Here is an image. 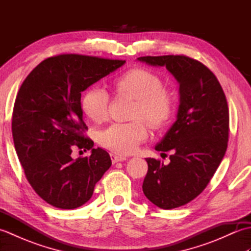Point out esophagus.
<instances>
[{
	"mask_svg": "<svg viewBox=\"0 0 251 251\" xmlns=\"http://www.w3.org/2000/svg\"><path fill=\"white\" fill-rule=\"evenodd\" d=\"M110 157H111V161H112V163L123 162V161H126V159H127L125 156L117 155V154H113V153H111V154H110Z\"/></svg>",
	"mask_w": 251,
	"mask_h": 251,
	"instance_id": "esophagus-1",
	"label": "esophagus"
}]
</instances>
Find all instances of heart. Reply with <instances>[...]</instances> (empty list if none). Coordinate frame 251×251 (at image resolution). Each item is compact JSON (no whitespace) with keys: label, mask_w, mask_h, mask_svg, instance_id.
<instances>
[{"label":"heart","mask_w":251,"mask_h":251,"mask_svg":"<svg viewBox=\"0 0 251 251\" xmlns=\"http://www.w3.org/2000/svg\"><path fill=\"white\" fill-rule=\"evenodd\" d=\"M117 96L135 99L131 120L125 124L111 125L98 136V141L105 149L120 154L135 152L148 137L147 124L157 130L167 124L172 117L175 98L169 89L164 87L163 78L146 68H132L115 79ZM110 95L100 87H92L84 94L81 108L90 121L101 124L109 117Z\"/></svg>","instance_id":"1"}]
</instances>
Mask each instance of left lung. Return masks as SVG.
Instances as JSON below:
<instances>
[{
	"instance_id": "left-lung-1",
	"label": "left lung",
	"mask_w": 251,
	"mask_h": 251,
	"mask_svg": "<svg viewBox=\"0 0 251 251\" xmlns=\"http://www.w3.org/2000/svg\"><path fill=\"white\" fill-rule=\"evenodd\" d=\"M138 60L166 67L180 85L177 121L155 150L172 152L170 163L146 158L142 191L162 209L188 204L209 183L225 156L228 141V108L216 75L184 55L146 56ZM164 154V153H162Z\"/></svg>"
}]
</instances>
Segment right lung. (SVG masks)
Instances as JSON below:
<instances>
[{
  "instance_id": "right-lung-1",
  "label": "right lung",
  "mask_w": 251,
  "mask_h": 251,
  "mask_svg": "<svg viewBox=\"0 0 251 251\" xmlns=\"http://www.w3.org/2000/svg\"><path fill=\"white\" fill-rule=\"evenodd\" d=\"M125 60L62 54L37 65L15 100L12 132L26 180L50 205L74 209L88 201L111 166L109 153L94 149L84 132L81 94L124 65ZM74 148L92 150L73 160Z\"/></svg>"
}]
</instances>
